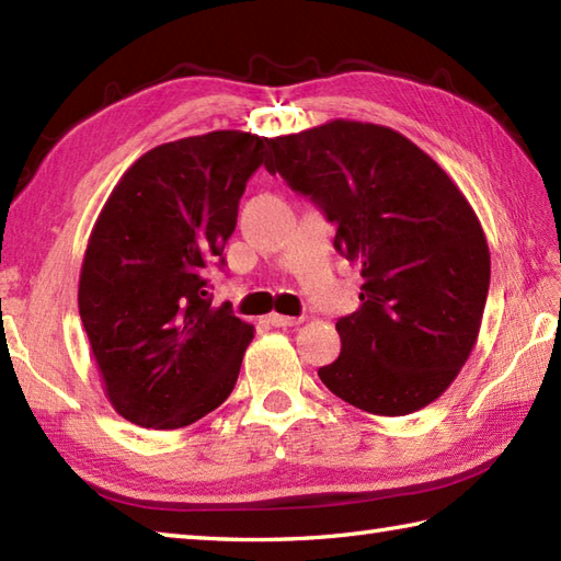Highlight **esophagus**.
<instances>
[{"mask_svg":"<svg viewBox=\"0 0 561 561\" xmlns=\"http://www.w3.org/2000/svg\"><path fill=\"white\" fill-rule=\"evenodd\" d=\"M270 323H272L274 328H296V325H301V318H291V316L272 313V316H270Z\"/></svg>","mask_w":561,"mask_h":561,"instance_id":"obj_1","label":"esophagus"}]
</instances>
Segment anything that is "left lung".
Returning <instances> with one entry per match:
<instances>
[{"mask_svg": "<svg viewBox=\"0 0 561 561\" xmlns=\"http://www.w3.org/2000/svg\"><path fill=\"white\" fill-rule=\"evenodd\" d=\"M265 169L337 226L362 265L359 311L337 320L323 383L364 412L402 416L444 392L478 342L490 248L446 171L383 125L332 121L274 139Z\"/></svg>", "mask_w": 561, "mask_h": 561, "instance_id": "obj_1", "label": "left lung"}]
</instances>
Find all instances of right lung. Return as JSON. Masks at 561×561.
<instances>
[{"instance_id":"right-lung-1","label":"right lung","mask_w":561,"mask_h":561,"mask_svg":"<svg viewBox=\"0 0 561 561\" xmlns=\"http://www.w3.org/2000/svg\"><path fill=\"white\" fill-rule=\"evenodd\" d=\"M274 139L238 129L147 151L93 226L79 316L105 396L147 428H181L231 396L253 325L211 308L209 267H224L248 178Z\"/></svg>"}]
</instances>
